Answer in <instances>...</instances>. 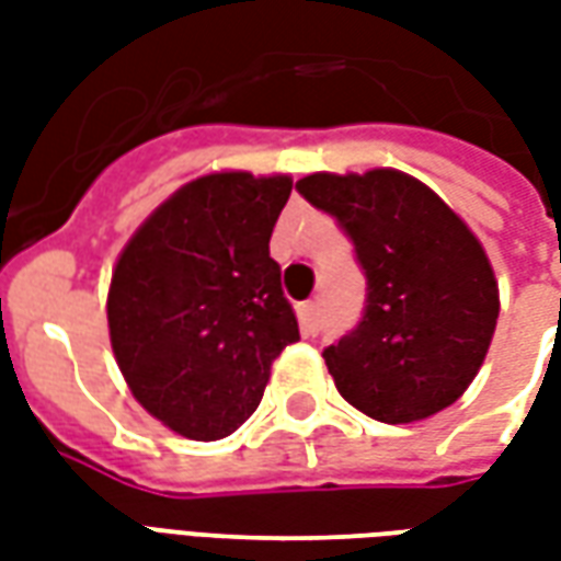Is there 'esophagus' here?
Returning a JSON list of instances; mask_svg holds the SVG:
<instances>
[{
  "instance_id": "esophagus-1",
  "label": "esophagus",
  "mask_w": 561,
  "mask_h": 561,
  "mask_svg": "<svg viewBox=\"0 0 561 561\" xmlns=\"http://www.w3.org/2000/svg\"><path fill=\"white\" fill-rule=\"evenodd\" d=\"M300 324H304L306 336H316L318 330H321V306L318 304L300 306Z\"/></svg>"
}]
</instances>
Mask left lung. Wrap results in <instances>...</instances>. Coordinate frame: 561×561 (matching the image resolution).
<instances>
[{
  "label": "left lung",
  "instance_id": "1",
  "mask_svg": "<svg viewBox=\"0 0 561 561\" xmlns=\"http://www.w3.org/2000/svg\"><path fill=\"white\" fill-rule=\"evenodd\" d=\"M297 192L336 219L366 276L357 328L324 348L342 397L381 423L423 421L457 402L499 318L478 237L433 188L388 168L312 173Z\"/></svg>",
  "mask_w": 561,
  "mask_h": 561
}]
</instances>
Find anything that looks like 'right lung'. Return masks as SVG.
Listing matches in <instances>:
<instances>
[{"mask_svg":"<svg viewBox=\"0 0 561 561\" xmlns=\"http://www.w3.org/2000/svg\"><path fill=\"white\" fill-rule=\"evenodd\" d=\"M288 176L209 173L173 192L116 261L107 324L135 400L173 433L216 442L240 430L270 366L300 340L270 257Z\"/></svg>","mask_w":561,"mask_h":561,"instance_id":"right-lung-1","label":"right lung"}]
</instances>
